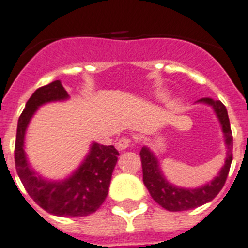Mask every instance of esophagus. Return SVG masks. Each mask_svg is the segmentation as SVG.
Segmentation results:
<instances>
[{
    "instance_id": "34e87169",
    "label": "esophagus",
    "mask_w": 248,
    "mask_h": 248,
    "mask_svg": "<svg viewBox=\"0 0 248 248\" xmlns=\"http://www.w3.org/2000/svg\"><path fill=\"white\" fill-rule=\"evenodd\" d=\"M130 143H132V140L129 138H126V137H122V138L119 139V140L116 141V148H118V150H125L126 148L130 145Z\"/></svg>"
}]
</instances>
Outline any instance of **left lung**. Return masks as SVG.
Masks as SVG:
<instances>
[{
    "label": "left lung",
    "instance_id": "8db88e82",
    "mask_svg": "<svg viewBox=\"0 0 248 248\" xmlns=\"http://www.w3.org/2000/svg\"><path fill=\"white\" fill-rule=\"evenodd\" d=\"M197 103L207 104L215 110L216 116L218 118L219 124L222 126V132L225 137V144L227 148L226 160L218 174L212 181L206 185L197 188H182L172 185L167 181L159 166V160L155 154L148 147H143L140 150L141 167H143V182L149 190L150 196L163 208L168 209L170 212L178 211H187V209L196 208L204 203L212 201L219 190L225 186L230 172L231 163H232V145L233 138L231 132L230 119H228L227 109L219 100H213L211 98L200 99Z\"/></svg>",
    "mask_w": 248,
    "mask_h": 248
}]
</instances>
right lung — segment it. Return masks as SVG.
Segmentation results:
<instances>
[{
	"label": "right lung",
	"instance_id": "obj_1",
	"mask_svg": "<svg viewBox=\"0 0 248 248\" xmlns=\"http://www.w3.org/2000/svg\"><path fill=\"white\" fill-rule=\"evenodd\" d=\"M67 99L69 94L60 80L39 88L31 95L17 123L15 163L26 192L46 212L60 217H84L94 213L107 198L118 150L113 145L93 143L79 168L61 181H50L35 172L25 152L27 126L37 109L44 104Z\"/></svg>",
	"mask_w": 248,
	"mask_h": 248
}]
</instances>
